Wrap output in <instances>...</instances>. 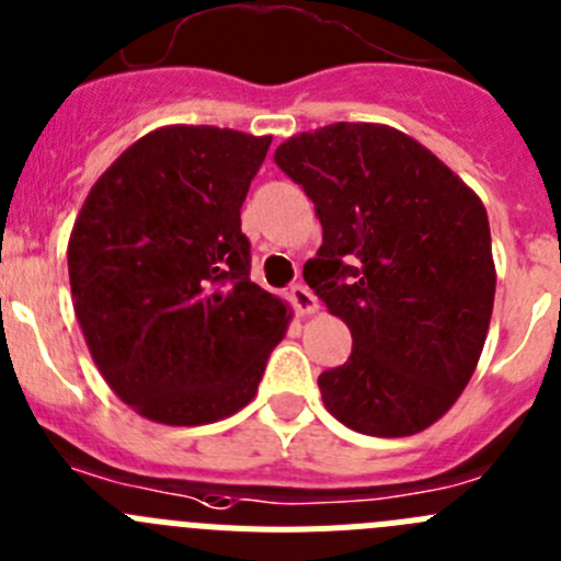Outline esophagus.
I'll use <instances>...</instances> for the list:
<instances>
[{
    "instance_id": "1",
    "label": "esophagus",
    "mask_w": 561,
    "mask_h": 561,
    "mask_svg": "<svg viewBox=\"0 0 561 561\" xmlns=\"http://www.w3.org/2000/svg\"><path fill=\"white\" fill-rule=\"evenodd\" d=\"M289 297H291V302H295L297 314H314L317 308H320V302H317L314 291L308 289L306 284H295V286H291Z\"/></svg>"
}]
</instances>
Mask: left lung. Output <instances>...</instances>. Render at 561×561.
Returning a JSON list of instances; mask_svg holds the SVG:
<instances>
[{"instance_id":"left-lung-1","label":"left lung","mask_w":561,"mask_h":561,"mask_svg":"<svg viewBox=\"0 0 561 561\" xmlns=\"http://www.w3.org/2000/svg\"><path fill=\"white\" fill-rule=\"evenodd\" d=\"M275 163L322 225L302 277L353 336L351 358L317 381L325 409L369 436L428 428L467 387L490 331L486 208L434 152L387 125L300 133Z\"/></svg>"}]
</instances>
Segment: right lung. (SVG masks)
I'll list each match as a JSON object with an SVG mask.
<instances>
[{"instance_id": "1", "label": "right lung", "mask_w": 561, "mask_h": 561, "mask_svg": "<svg viewBox=\"0 0 561 561\" xmlns=\"http://www.w3.org/2000/svg\"><path fill=\"white\" fill-rule=\"evenodd\" d=\"M270 136L152 130L80 208L69 239L75 314L107 387L163 425L230 417L255 398L289 311L250 280L241 203Z\"/></svg>"}]
</instances>
